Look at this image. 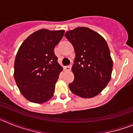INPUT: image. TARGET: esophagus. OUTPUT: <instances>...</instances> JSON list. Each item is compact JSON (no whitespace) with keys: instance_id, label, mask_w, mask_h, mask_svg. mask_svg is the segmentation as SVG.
Listing matches in <instances>:
<instances>
[{"instance_id":"1","label":"esophagus","mask_w":133,"mask_h":133,"mask_svg":"<svg viewBox=\"0 0 133 133\" xmlns=\"http://www.w3.org/2000/svg\"><path fill=\"white\" fill-rule=\"evenodd\" d=\"M64 69L66 70V71H70L71 70V65L66 66H64Z\"/></svg>"}]
</instances>
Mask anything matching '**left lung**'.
<instances>
[{"instance_id": "1", "label": "left lung", "mask_w": 133, "mask_h": 133, "mask_svg": "<svg viewBox=\"0 0 133 133\" xmlns=\"http://www.w3.org/2000/svg\"><path fill=\"white\" fill-rule=\"evenodd\" d=\"M64 36L76 54L72 66L75 79L69 89L83 98L97 96L106 87L112 73L113 63L106 41L87 27L69 30Z\"/></svg>"}]
</instances>
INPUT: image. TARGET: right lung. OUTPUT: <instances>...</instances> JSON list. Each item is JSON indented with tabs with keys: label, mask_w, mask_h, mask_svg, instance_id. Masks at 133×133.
I'll return each mask as SVG.
<instances>
[{
	"label": "right lung",
	"mask_w": 133,
	"mask_h": 133,
	"mask_svg": "<svg viewBox=\"0 0 133 133\" xmlns=\"http://www.w3.org/2000/svg\"><path fill=\"white\" fill-rule=\"evenodd\" d=\"M64 33V30L41 29L26 38L18 49L14 77L22 95L32 103H43L53 96L63 70L54 49Z\"/></svg>",
	"instance_id": "add662e5"
}]
</instances>
